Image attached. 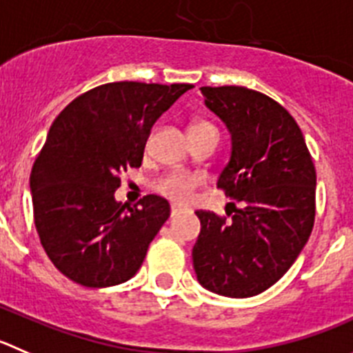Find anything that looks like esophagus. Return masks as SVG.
Listing matches in <instances>:
<instances>
[{
	"label": "esophagus",
	"instance_id": "1",
	"mask_svg": "<svg viewBox=\"0 0 353 353\" xmlns=\"http://www.w3.org/2000/svg\"><path fill=\"white\" fill-rule=\"evenodd\" d=\"M181 212V209H179V207H177V205H172V207H170V216H177V214H179Z\"/></svg>",
	"mask_w": 353,
	"mask_h": 353
}]
</instances>
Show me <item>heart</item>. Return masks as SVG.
<instances>
[{"label": "heart", "mask_w": 353, "mask_h": 353, "mask_svg": "<svg viewBox=\"0 0 353 353\" xmlns=\"http://www.w3.org/2000/svg\"><path fill=\"white\" fill-rule=\"evenodd\" d=\"M209 127L207 123H196L192 128ZM199 186V179L188 174H169L161 177L157 183L158 193H161L167 199L174 200L177 203H190L195 196V190Z\"/></svg>", "instance_id": "b5f03b06"}]
</instances>
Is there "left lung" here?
Wrapping results in <instances>:
<instances>
[{"mask_svg": "<svg viewBox=\"0 0 353 353\" xmlns=\"http://www.w3.org/2000/svg\"><path fill=\"white\" fill-rule=\"evenodd\" d=\"M205 108L225 123L230 160L217 188L242 203L226 221L199 210L193 268L200 285L228 298L272 288L310 239L317 176L294 118L245 87H202Z\"/></svg>", "mask_w": 353, "mask_h": 353, "instance_id": "left-lung-1", "label": "left lung"}]
</instances>
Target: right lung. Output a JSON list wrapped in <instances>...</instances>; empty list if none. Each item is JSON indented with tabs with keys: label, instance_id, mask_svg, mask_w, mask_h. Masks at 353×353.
Segmentation results:
<instances>
[{
	"label": "right lung",
	"instance_id": "obj_1",
	"mask_svg": "<svg viewBox=\"0 0 353 353\" xmlns=\"http://www.w3.org/2000/svg\"><path fill=\"white\" fill-rule=\"evenodd\" d=\"M193 85L117 81L64 108L31 170L34 225L55 268L85 288L136 275L170 205L146 195L139 207L114 199L120 174L141 167L154 121Z\"/></svg>",
	"mask_w": 353,
	"mask_h": 353
}]
</instances>
